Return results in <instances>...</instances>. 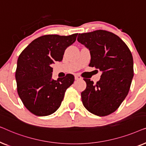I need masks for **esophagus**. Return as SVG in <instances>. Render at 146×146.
<instances>
[{
	"label": "esophagus",
	"mask_w": 146,
	"mask_h": 146,
	"mask_svg": "<svg viewBox=\"0 0 146 146\" xmlns=\"http://www.w3.org/2000/svg\"><path fill=\"white\" fill-rule=\"evenodd\" d=\"M82 78L80 75H78V74H76L75 75V80H82Z\"/></svg>",
	"instance_id": "34e87169"
}]
</instances>
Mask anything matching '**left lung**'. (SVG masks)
<instances>
[{
	"label": "left lung",
	"mask_w": 146,
	"mask_h": 146,
	"mask_svg": "<svg viewBox=\"0 0 146 146\" xmlns=\"http://www.w3.org/2000/svg\"><path fill=\"white\" fill-rule=\"evenodd\" d=\"M78 36V41L90 52L89 66L102 72L96 84L84 79L86 88L81 93L82 101L90 112L106 116L118 108L129 92L133 76L132 54L124 42L110 32L98 30Z\"/></svg>",
	"instance_id": "1"
}]
</instances>
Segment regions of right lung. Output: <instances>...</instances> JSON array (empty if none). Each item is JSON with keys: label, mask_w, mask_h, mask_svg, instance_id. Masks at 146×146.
<instances>
[{"label": "right lung", "mask_w": 146, "mask_h": 146, "mask_svg": "<svg viewBox=\"0 0 146 146\" xmlns=\"http://www.w3.org/2000/svg\"><path fill=\"white\" fill-rule=\"evenodd\" d=\"M78 33L69 36L48 35L34 40L22 52L17 61L15 78L17 92L25 106L38 116L50 115L58 109L66 90L74 76L52 79V64L62 60L67 47L74 42Z\"/></svg>", "instance_id": "1"}]
</instances>
